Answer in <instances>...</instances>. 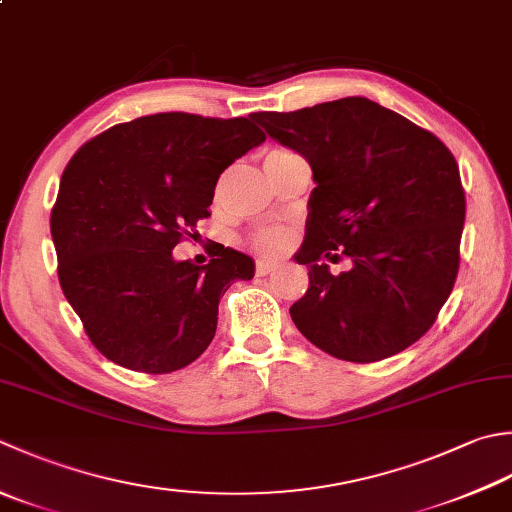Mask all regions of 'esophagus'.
<instances>
[{"label": "esophagus", "mask_w": 512, "mask_h": 512, "mask_svg": "<svg viewBox=\"0 0 512 512\" xmlns=\"http://www.w3.org/2000/svg\"><path fill=\"white\" fill-rule=\"evenodd\" d=\"M275 268H277V262H270V259H259L257 266H255V273H257L259 277H264V275L273 273Z\"/></svg>", "instance_id": "1"}]
</instances>
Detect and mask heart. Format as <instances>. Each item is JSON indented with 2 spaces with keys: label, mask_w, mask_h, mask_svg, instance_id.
<instances>
[{
  "label": "heart",
  "mask_w": 512,
  "mask_h": 512,
  "mask_svg": "<svg viewBox=\"0 0 512 512\" xmlns=\"http://www.w3.org/2000/svg\"><path fill=\"white\" fill-rule=\"evenodd\" d=\"M279 155H286V150H275V153H270L268 157H279ZM288 242H290V237L286 230L275 228V226L262 228L259 233L253 235V244L266 255L282 253V250L288 246Z\"/></svg>",
  "instance_id": "obj_1"
}]
</instances>
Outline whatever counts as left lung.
<instances>
[{
	"label": "left lung",
	"mask_w": 512,
	"mask_h": 512,
	"mask_svg": "<svg viewBox=\"0 0 512 512\" xmlns=\"http://www.w3.org/2000/svg\"><path fill=\"white\" fill-rule=\"evenodd\" d=\"M255 122L313 168L306 237L295 259L308 290L290 317L310 344L344 362L402 353L435 324L455 286L466 197L439 139L366 97ZM348 256L333 276L323 264Z\"/></svg>",
	"instance_id": "obj_1"
}]
</instances>
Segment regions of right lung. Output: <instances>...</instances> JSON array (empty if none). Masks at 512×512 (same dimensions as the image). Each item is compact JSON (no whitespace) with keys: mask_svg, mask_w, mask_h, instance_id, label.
I'll return each mask as SVG.
<instances>
[{"mask_svg":"<svg viewBox=\"0 0 512 512\" xmlns=\"http://www.w3.org/2000/svg\"><path fill=\"white\" fill-rule=\"evenodd\" d=\"M266 135L250 117L157 113L117 124L70 159L50 235L68 304L110 362L164 375L213 342L219 299L255 262L219 246L206 266L173 248L210 217L224 170Z\"/></svg>","mask_w":512,"mask_h":512,"instance_id":"add662e5","label":"right lung"}]
</instances>
